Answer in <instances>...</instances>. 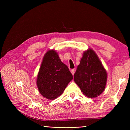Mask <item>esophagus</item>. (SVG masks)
Masks as SVG:
<instances>
[{
  "instance_id": "obj_1",
  "label": "esophagus",
  "mask_w": 130,
  "mask_h": 130,
  "mask_svg": "<svg viewBox=\"0 0 130 130\" xmlns=\"http://www.w3.org/2000/svg\"><path fill=\"white\" fill-rule=\"evenodd\" d=\"M75 70L74 69H72L71 70H70V72H71V73H72V74H73V75H74V73H75Z\"/></svg>"
}]
</instances>
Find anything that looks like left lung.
Masks as SVG:
<instances>
[{"label":"left lung","mask_w":130,"mask_h":130,"mask_svg":"<svg viewBox=\"0 0 130 130\" xmlns=\"http://www.w3.org/2000/svg\"><path fill=\"white\" fill-rule=\"evenodd\" d=\"M74 80L81 91L89 98L103 92L107 81V73L95 53L91 49L84 52Z\"/></svg>","instance_id":"8db88e82"}]
</instances>
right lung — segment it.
Listing matches in <instances>:
<instances>
[{"label":"right lung","mask_w":130,"mask_h":130,"mask_svg":"<svg viewBox=\"0 0 130 130\" xmlns=\"http://www.w3.org/2000/svg\"><path fill=\"white\" fill-rule=\"evenodd\" d=\"M73 78L68 67L61 62L55 51H48L37 76V85L42 95L50 100L56 99L63 93Z\"/></svg>","instance_id":"right-lung-1"}]
</instances>
